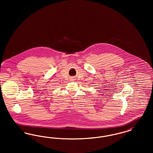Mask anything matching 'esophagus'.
<instances>
[{
	"label": "esophagus",
	"mask_w": 153,
	"mask_h": 153,
	"mask_svg": "<svg viewBox=\"0 0 153 153\" xmlns=\"http://www.w3.org/2000/svg\"><path fill=\"white\" fill-rule=\"evenodd\" d=\"M74 77H72V80H74Z\"/></svg>",
	"instance_id": "34e87169"
}]
</instances>
